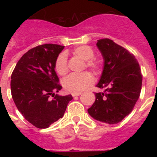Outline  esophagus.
<instances>
[{"label":"esophagus","instance_id":"34e87169","mask_svg":"<svg viewBox=\"0 0 157 157\" xmlns=\"http://www.w3.org/2000/svg\"><path fill=\"white\" fill-rule=\"evenodd\" d=\"M79 95H81V93H78V94H72V96L75 98V97H78Z\"/></svg>","mask_w":157,"mask_h":157}]
</instances>
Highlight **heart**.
<instances>
[{
  "label": "heart",
  "instance_id": "heart-1",
  "mask_svg": "<svg viewBox=\"0 0 157 157\" xmlns=\"http://www.w3.org/2000/svg\"><path fill=\"white\" fill-rule=\"evenodd\" d=\"M73 54L86 61L85 67L94 71H98L102 67V62L99 59L94 58V51L88 45H79L75 48ZM54 68L58 75L63 76L68 72L67 57L65 52H61L56 57ZM94 82V77L90 72H84L80 75H70L65 78L63 85L67 90L73 94L81 93Z\"/></svg>",
  "mask_w": 157,
  "mask_h": 157
}]
</instances>
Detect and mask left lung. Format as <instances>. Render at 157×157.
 <instances>
[{
    "label": "left lung",
    "mask_w": 157,
    "mask_h": 157,
    "mask_svg": "<svg viewBox=\"0 0 157 157\" xmlns=\"http://www.w3.org/2000/svg\"><path fill=\"white\" fill-rule=\"evenodd\" d=\"M104 59V70L95 93L96 100L88 109L94 119L109 124L120 123L132 112L139 98L142 75L132 53L109 38L97 43Z\"/></svg>",
    "instance_id": "left-lung-1"
}]
</instances>
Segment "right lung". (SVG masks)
<instances>
[{"label": "right lung", "instance_id": "obj_1", "mask_svg": "<svg viewBox=\"0 0 157 157\" xmlns=\"http://www.w3.org/2000/svg\"><path fill=\"white\" fill-rule=\"evenodd\" d=\"M63 48L56 44H44L30 48L16 63L11 76V92L16 106L37 128H47L63 117L73 98L71 94H55L62 86L54 64Z\"/></svg>", "mask_w": 157, "mask_h": 157}]
</instances>
